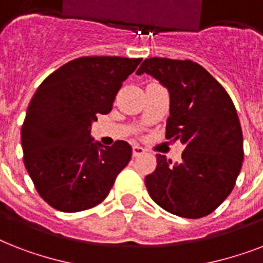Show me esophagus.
Instances as JSON below:
<instances>
[{
  "label": "esophagus",
  "instance_id": "34e87169",
  "mask_svg": "<svg viewBox=\"0 0 263 263\" xmlns=\"http://www.w3.org/2000/svg\"><path fill=\"white\" fill-rule=\"evenodd\" d=\"M132 153H134V157H139L140 154H143L144 148L140 147L139 144H134L132 146Z\"/></svg>",
  "mask_w": 263,
  "mask_h": 263
}]
</instances>
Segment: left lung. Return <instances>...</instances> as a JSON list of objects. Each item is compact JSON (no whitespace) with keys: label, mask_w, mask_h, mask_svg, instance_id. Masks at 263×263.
I'll return each mask as SVG.
<instances>
[{"label":"left lung","mask_w":263,"mask_h":263,"mask_svg":"<svg viewBox=\"0 0 263 263\" xmlns=\"http://www.w3.org/2000/svg\"><path fill=\"white\" fill-rule=\"evenodd\" d=\"M144 72L171 94L165 139L185 144L177 164L157 154L156 171L144 177L146 188L172 214L208 216L232 192L245 158L236 107L227 90L191 60L153 57L136 73Z\"/></svg>","instance_id":"8db88e82"}]
</instances>
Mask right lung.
Returning <instances> with one entry per match:
<instances>
[{
    "mask_svg": "<svg viewBox=\"0 0 263 263\" xmlns=\"http://www.w3.org/2000/svg\"><path fill=\"white\" fill-rule=\"evenodd\" d=\"M142 59L79 57L64 64L36 88L22 125L23 160L36 191L60 212H83L101 203L128 165L124 140L99 147L90 128L113 109L121 84Z\"/></svg>",
    "mask_w": 263,
    "mask_h": 263,
    "instance_id": "add662e5",
    "label": "right lung"
}]
</instances>
